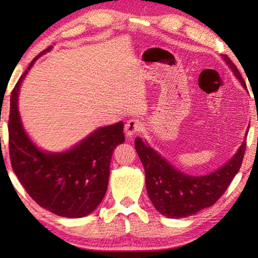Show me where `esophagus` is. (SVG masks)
Here are the masks:
<instances>
[{"label":"esophagus","mask_w":258,"mask_h":258,"mask_svg":"<svg viewBox=\"0 0 258 258\" xmlns=\"http://www.w3.org/2000/svg\"><path fill=\"white\" fill-rule=\"evenodd\" d=\"M142 128V124L141 121H139L137 119H130L127 123L125 124V127H124V131H125V134L126 137H133L134 134L139 133L140 131H141Z\"/></svg>","instance_id":"34e87169"}]
</instances>
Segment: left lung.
Returning a JSON list of instances; mask_svg holds the SVG:
<instances>
[{"instance_id": "obj_1", "label": "left lung", "mask_w": 258, "mask_h": 258, "mask_svg": "<svg viewBox=\"0 0 258 258\" xmlns=\"http://www.w3.org/2000/svg\"><path fill=\"white\" fill-rule=\"evenodd\" d=\"M223 59L243 89L247 90L246 83L232 61L226 56ZM135 150L145 167L147 192L152 205L166 217L183 218L213 206L224 194L241 166L246 138L232 158L222 167L199 176L178 171L141 138L135 139Z\"/></svg>"}]
</instances>
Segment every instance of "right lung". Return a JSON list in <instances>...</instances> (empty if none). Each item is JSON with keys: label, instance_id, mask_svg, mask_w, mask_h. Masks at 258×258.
I'll use <instances>...</instances> for the list:
<instances>
[{"label": "right lung", "instance_id": "add662e5", "mask_svg": "<svg viewBox=\"0 0 258 258\" xmlns=\"http://www.w3.org/2000/svg\"><path fill=\"white\" fill-rule=\"evenodd\" d=\"M41 52L21 75L11 94L9 148L12 169L28 195L55 215L78 218L94 212L107 192L110 160L115 148L124 143L123 121L99 127L61 152L44 151L30 140L18 109L20 85Z\"/></svg>", "mask_w": 258, "mask_h": 258}]
</instances>
